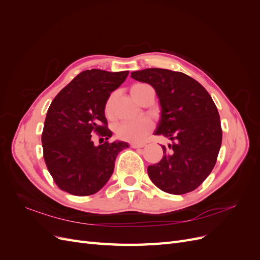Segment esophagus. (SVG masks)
Listing matches in <instances>:
<instances>
[{"instance_id": "34e87169", "label": "esophagus", "mask_w": 260, "mask_h": 260, "mask_svg": "<svg viewBox=\"0 0 260 260\" xmlns=\"http://www.w3.org/2000/svg\"><path fill=\"white\" fill-rule=\"evenodd\" d=\"M130 146L132 147V148H142V147H144V144H138V143H131L130 144Z\"/></svg>"}]
</instances>
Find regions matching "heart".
<instances>
[{
    "instance_id": "b5f03b06",
    "label": "heart",
    "mask_w": 260,
    "mask_h": 260,
    "mask_svg": "<svg viewBox=\"0 0 260 260\" xmlns=\"http://www.w3.org/2000/svg\"><path fill=\"white\" fill-rule=\"evenodd\" d=\"M146 85L147 84H143V83H138L133 85L131 88L132 96L137 101H139L141 90L145 88ZM114 100H115V95L112 94V95L106 100L105 105H104L105 116L109 118V119H112L114 117ZM152 130H153V123L152 121H149L147 119L123 121V122L118 123L115 128V132L118 138L132 143L142 142Z\"/></svg>"
}]
</instances>
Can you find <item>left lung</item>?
I'll return each mask as SVG.
<instances>
[{
	"label": "left lung",
	"mask_w": 260,
	"mask_h": 260,
	"mask_svg": "<svg viewBox=\"0 0 260 260\" xmlns=\"http://www.w3.org/2000/svg\"><path fill=\"white\" fill-rule=\"evenodd\" d=\"M131 77L155 89L161 105L155 135L171 140L161 146V160L147 167L149 178L169 194L194 191L214 169L221 146L222 129L214 101L200 82L183 73L148 68Z\"/></svg>",
	"instance_id": "8db88e82"
}]
</instances>
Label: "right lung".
<instances>
[{
	"label": "right lung",
	"mask_w": 260,
	"mask_h": 260,
	"mask_svg": "<svg viewBox=\"0 0 260 260\" xmlns=\"http://www.w3.org/2000/svg\"><path fill=\"white\" fill-rule=\"evenodd\" d=\"M129 72L84 70L61 89L48 109L42 131L43 158L54 182L69 194H95L111 178L117 155L129 147L109 142L106 100ZM92 133L106 139L94 147Z\"/></svg>",
	"instance_id": "add662e5"
}]
</instances>
